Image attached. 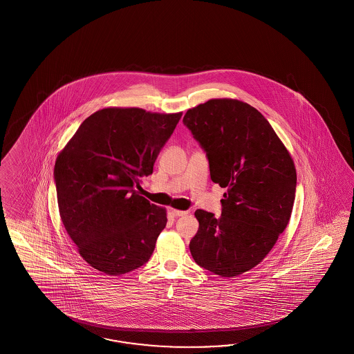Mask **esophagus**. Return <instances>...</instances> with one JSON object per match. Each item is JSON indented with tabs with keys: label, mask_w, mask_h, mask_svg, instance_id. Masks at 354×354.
Wrapping results in <instances>:
<instances>
[{
	"label": "esophagus",
	"mask_w": 354,
	"mask_h": 354,
	"mask_svg": "<svg viewBox=\"0 0 354 354\" xmlns=\"http://www.w3.org/2000/svg\"><path fill=\"white\" fill-rule=\"evenodd\" d=\"M171 212H172V215H174V216H185V215L188 214V211L177 210V209H171Z\"/></svg>",
	"instance_id": "34e87169"
}]
</instances>
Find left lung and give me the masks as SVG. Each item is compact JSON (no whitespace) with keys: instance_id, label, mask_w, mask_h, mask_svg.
<instances>
[{"instance_id":"8db88e82","label":"left lung","mask_w":354,"mask_h":354,"mask_svg":"<svg viewBox=\"0 0 354 354\" xmlns=\"http://www.w3.org/2000/svg\"><path fill=\"white\" fill-rule=\"evenodd\" d=\"M183 124L206 151L212 182L227 188L220 216L196 210L191 254L221 277L239 276L261 263L286 229L294 160L263 115L239 100H209L189 109Z\"/></svg>"}]
</instances>
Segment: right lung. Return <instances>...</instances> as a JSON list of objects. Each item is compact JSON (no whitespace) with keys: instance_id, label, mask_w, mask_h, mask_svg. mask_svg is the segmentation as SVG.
I'll return each instance as SVG.
<instances>
[{"instance_id":"1","label":"right lung","mask_w":354,"mask_h":354,"mask_svg":"<svg viewBox=\"0 0 354 354\" xmlns=\"http://www.w3.org/2000/svg\"><path fill=\"white\" fill-rule=\"evenodd\" d=\"M182 113L106 107L92 113L54 166L62 223L78 253L110 276L149 261L167 210L140 196V177L154 162Z\"/></svg>"}]
</instances>
